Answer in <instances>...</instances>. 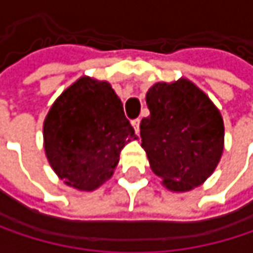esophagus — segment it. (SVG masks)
Here are the masks:
<instances>
[{"mask_svg":"<svg viewBox=\"0 0 253 253\" xmlns=\"http://www.w3.org/2000/svg\"><path fill=\"white\" fill-rule=\"evenodd\" d=\"M131 126H133V128H134V131H136V133H139V130H140V128H139V126H140V120H139V119L133 120V122H131Z\"/></svg>","mask_w":253,"mask_h":253,"instance_id":"esophagus-1","label":"esophagus"}]
</instances>
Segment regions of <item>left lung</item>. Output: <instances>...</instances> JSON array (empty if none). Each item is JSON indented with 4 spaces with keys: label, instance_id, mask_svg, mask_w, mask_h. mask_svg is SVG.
I'll return each mask as SVG.
<instances>
[{
    "label": "left lung",
    "instance_id": "8db88e82",
    "mask_svg": "<svg viewBox=\"0 0 253 253\" xmlns=\"http://www.w3.org/2000/svg\"><path fill=\"white\" fill-rule=\"evenodd\" d=\"M149 116L140 123L151 170L171 192L201 186L224 151V122L210 96L189 79L158 82L146 92Z\"/></svg>",
    "mask_w": 253,
    "mask_h": 253
}]
</instances>
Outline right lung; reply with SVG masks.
<instances>
[{"mask_svg": "<svg viewBox=\"0 0 253 253\" xmlns=\"http://www.w3.org/2000/svg\"><path fill=\"white\" fill-rule=\"evenodd\" d=\"M134 139L111 84L89 76L70 84L43 122V149L51 169L67 186L83 192L111 178L122 149Z\"/></svg>", "mask_w": 253, "mask_h": 253, "instance_id": "right-lung-1", "label": "right lung"}]
</instances>
